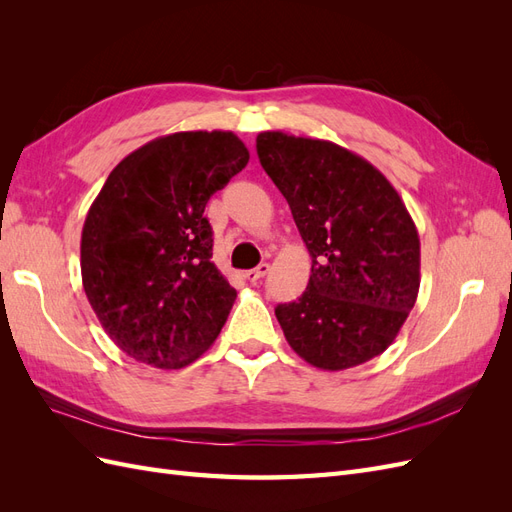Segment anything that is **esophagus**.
Wrapping results in <instances>:
<instances>
[{"label": "esophagus", "instance_id": "1", "mask_svg": "<svg viewBox=\"0 0 512 512\" xmlns=\"http://www.w3.org/2000/svg\"><path fill=\"white\" fill-rule=\"evenodd\" d=\"M267 273H269V265H267V262H262V265H258L256 269L245 271V273H243V277H245L247 282H260L262 277H265Z\"/></svg>", "mask_w": 512, "mask_h": 512}]
</instances>
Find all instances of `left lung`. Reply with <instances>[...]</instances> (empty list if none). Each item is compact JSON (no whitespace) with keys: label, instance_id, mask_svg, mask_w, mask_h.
Wrapping results in <instances>:
<instances>
[{"label":"left lung","instance_id":"left-lung-1","mask_svg":"<svg viewBox=\"0 0 512 512\" xmlns=\"http://www.w3.org/2000/svg\"><path fill=\"white\" fill-rule=\"evenodd\" d=\"M258 158L312 256L299 301L275 307L303 361L342 371L393 344L421 286L416 226L380 170L320 138L260 132Z\"/></svg>","mask_w":512,"mask_h":512}]
</instances>
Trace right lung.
<instances>
[{
    "mask_svg": "<svg viewBox=\"0 0 512 512\" xmlns=\"http://www.w3.org/2000/svg\"><path fill=\"white\" fill-rule=\"evenodd\" d=\"M247 160L232 132L166 134L123 158L91 203L83 288L106 335L134 361L181 369L220 335L237 290L211 260L203 213Z\"/></svg>",
    "mask_w": 512,
    "mask_h": 512,
    "instance_id": "right-lung-1",
    "label": "right lung"
}]
</instances>
